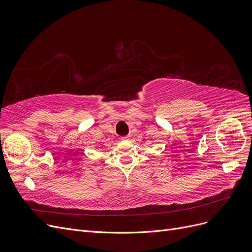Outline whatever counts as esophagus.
Listing matches in <instances>:
<instances>
[{"label":"esophagus","instance_id":"obj_1","mask_svg":"<svg viewBox=\"0 0 252 252\" xmlns=\"http://www.w3.org/2000/svg\"><path fill=\"white\" fill-rule=\"evenodd\" d=\"M122 141H130V136H124V138H122Z\"/></svg>","mask_w":252,"mask_h":252}]
</instances>
